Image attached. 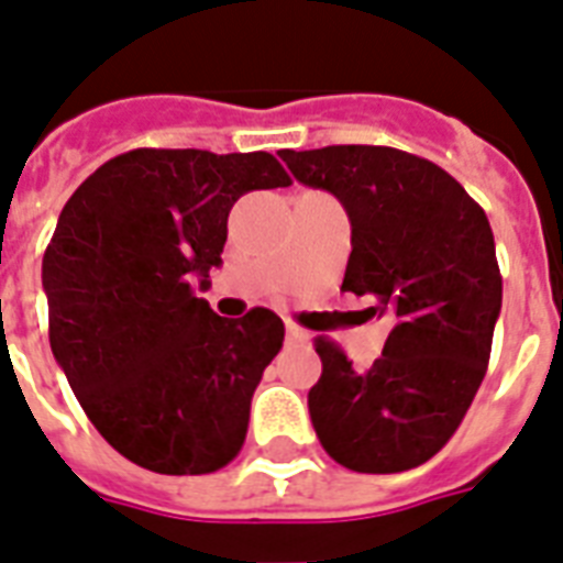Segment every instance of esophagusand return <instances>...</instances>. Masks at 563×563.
Returning <instances> with one entry per match:
<instances>
[{
	"label": "esophagus",
	"instance_id": "1",
	"mask_svg": "<svg viewBox=\"0 0 563 563\" xmlns=\"http://www.w3.org/2000/svg\"><path fill=\"white\" fill-rule=\"evenodd\" d=\"M286 338H289V344H309V332L291 321H286Z\"/></svg>",
	"mask_w": 563,
	"mask_h": 563
}]
</instances>
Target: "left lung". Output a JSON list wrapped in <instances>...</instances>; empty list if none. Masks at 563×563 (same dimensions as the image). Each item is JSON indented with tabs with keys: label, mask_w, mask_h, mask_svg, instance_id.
<instances>
[{
	"label": "left lung",
	"mask_w": 563,
	"mask_h": 563,
	"mask_svg": "<svg viewBox=\"0 0 563 563\" xmlns=\"http://www.w3.org/2000/svg\"><path fill=\"white\" fill-rule=\"evenodd\" d=\"M280 158L300 185L344 205L353 254L341 289L373 297L367 312L393 321L364 373L335 341H314L323 364L309 390L314 433L350 472L428 463L472 408L504 303L486 210L454 176L405 150L338 144Z\"/></svg>",
	"instance_id": "obj_1"
}]
</instances>
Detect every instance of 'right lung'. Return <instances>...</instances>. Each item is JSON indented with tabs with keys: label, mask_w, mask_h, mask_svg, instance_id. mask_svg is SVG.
<instances>
[{
	"label": "right lung",
	"mask_w": 563,
	"mask_h": 563,
	"mask_svg": "<svg viewBox=\"0 0 563 563\" xmlns=\"http://www.w3.org/2000/svg\"><path fill=\"white\" fill-rule=\"evenodd\" d=\"M289 185L268 153L144 147L100 164L59 213L43 257L52 353L141 468L210 474L240 454L286 329L263 306L219 318L190 283L222 263L242 194Z\"/></svg>",
	"instance_id": "obj_1"
}]
</instances>
